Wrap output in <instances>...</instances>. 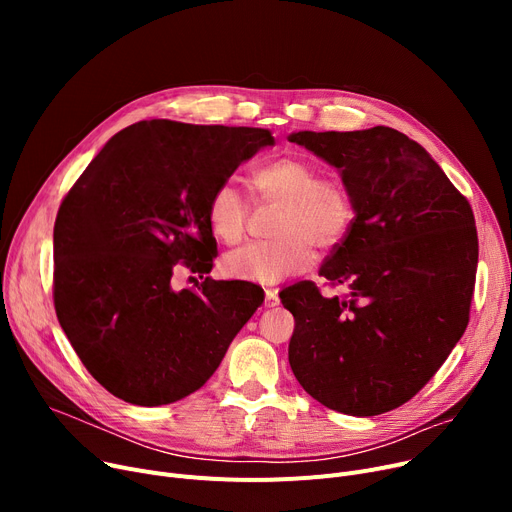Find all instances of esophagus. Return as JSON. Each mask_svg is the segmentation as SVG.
<instances>
[{"instance_id":"34e87169","label":"esophagus","mask_w":512,"mask_h":512,"mask_svg":"<svg viewBox=\"0 0 512 512\" xmlns=\"http://www.w3.org/2000/svg\"><path fill=\"white\" fill-rule=\"evenodd\" d=\"M276 305H280L278 290H274V288H265V307H276Z\"/></svg>"}]
</instances>
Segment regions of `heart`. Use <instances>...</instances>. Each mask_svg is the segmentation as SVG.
Instances as JSON below:
<instances>
[{"label":"heart","instance_id":"1","mask_svg":"<svg viewBox=\"0 0 512 512\" xmlns=\"http://www.w3.org/2000/svg\"><path fill=\"white\" fill-rule=\"evenodd\" d=\"M259 199L278 203L274 240L249 242L222 259L226 276L257 284H276L305 272L315 251L332 249L344 240L355 220V201L348 186L319 176L313 161L288 155L259 168L251 178ZM211 232L226 245L245 236L249 203L234 180L213 188L207 203Z\"/></svg>","mask_w":512,"mask_h":512}]
</instances>
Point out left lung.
Listing matches in <instances>:
<instances>
[{"label":"left lung","mask_w":512,"mask_h":512,"mask_svg":"<svg viewBox=\"0 0 512 512\" xmlns=\"http://www.w3.org/2000/svg\"><path fill=\"white\" fill-rule=\"evenodd\" d=\"M334 166L355 201L351 230L313 282L280 292L294 315L288 361L321 405L371 417L411 400L469 324L477 230L469 201L419 143L388 126L292 132Z\"/></svg>","instance_id":"8db88e82"}]
</instances>
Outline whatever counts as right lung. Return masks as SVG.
Instances as JSON below:
<instances>
[{"label": "right lung", "mask_w": 512, "mask_h": 512, "mask_svg": "<svg viewBox=\"0 0 512 512\" xmlns=\"http://www.w3.org/2000/svg\"><path fill=\"white\" fill-rule=\"evenodd\" d=\"M274 145L265 128L143 120L105 143L60 205L53 305L78 359L114 396L170 405L199 390L263 303L240 282L174 290L178 265L209 274L213 188Z\"/></svg>", "instance_id": "obj_1"}]
</instances>
